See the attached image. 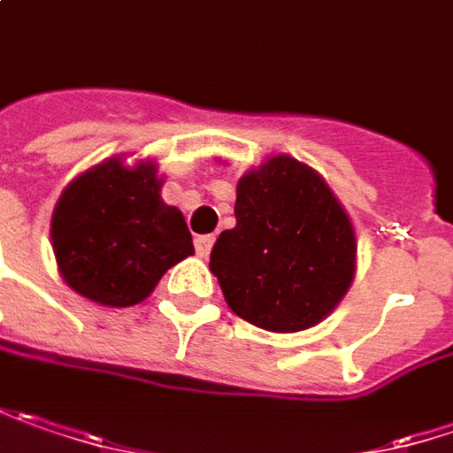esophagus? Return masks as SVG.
<instances>
[{
	"mask_svg": "<svg viewBox=\"0 0 453 453\" xmlns=\"http://www.w3.org/2000/svg\"><path fill=\"white\" fill-rule=\"evenodd\" d=\"M214 234H203V237H196V252L198 257H209L211 247H214Z\"/></svg>",
	"mask_w": 453,
	"mask_h": 453,
	"instance_id": "34e87169",
	"label": "esophagus"
}]
</instances>
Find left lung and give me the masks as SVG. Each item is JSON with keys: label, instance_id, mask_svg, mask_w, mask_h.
<instances>
[{"label": "left lung", "instance_id": "left-lung-1", "mask_svg": "<svg viewBox=\"0 0 453 453\" xmlns=\"http://www.w3.org/2000/svg\"><path fill=\"white\" fill-rule=\"evenodd\" d=\"M234 216L209 262L229 308L278 334L324 321L357 267L354 226L326 180L290 155L267 157L239 178Z\"/></svg>", "mask_w": 453, "mask_h": 453}]
</instances>
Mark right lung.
<instances>
[{
  "mask_svg": "<svg viewBox=\"0 0 453 453\" xmlns=\"http://www.w3.org/2000/svg\"><path fill=\"white\" fill-rule=\"evenodd\" d=\"M157 165L109 157L60 193L50 242L63 280L109 308L142 303L173 265L193 255L183 214L160 198Z\"/></svg>",
  "mask_w": 453,
  "mask_h": 453,
  "instance_id": "1",
  "label": "right lung"
}]
</instances>
